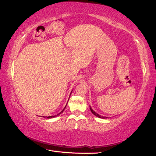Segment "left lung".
I'll use <instances>...</instances> for the list:
<instances>
[{"label":"left lung","instance_id":"left-lung-1","mask_svg":"<svg viewBox=\"0 0 156 156\" xmlns=\"http://www.w3.org/2000/svg\"><path fill=\"white\" fill-rule=\"evenodd\" d=\"M90 110H91V112H92V113L93 114V115H95L96 117H99V118H102V119H105V118H107V117H103V116H101V115H99L98 113H97L95 112H94V111H93V110L91 109V106H90Z\"/></svg>","mask_w":156,"mask_h":156}]
</instances>
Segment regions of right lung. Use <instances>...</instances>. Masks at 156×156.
Returning a JSON list of instances; mask_svg holds the SVG:
<instances>
[{
  "label": "right lung",
  "mask_w": 156,
  "mask_h": 156,
  "mask_svg": "<svg viewBox=\"0 0 156 156\" xmlns=\"http://www.w3.org/2000/svg\"><path fill=\"white\" fill-rule=\"evenodd\" d=\"M69 98H70V97H69ZM66 106H67V105H66ZM66 106L65 107V108H64L63 110H62L61 112L59 113H58L57 115H53V116H49V117H44V116H43V117H47V119H51V118H53V117H57V116H58V115H59L61 113H63V111L65 110V107H66Z\"/></svg>",
  "instance_id": "add662e5"
}]
</instances>
